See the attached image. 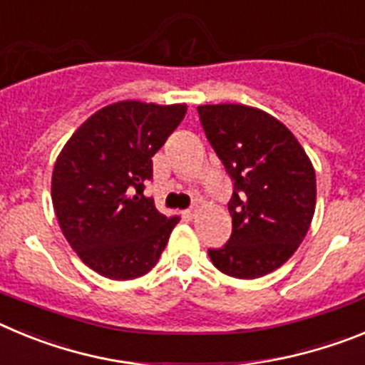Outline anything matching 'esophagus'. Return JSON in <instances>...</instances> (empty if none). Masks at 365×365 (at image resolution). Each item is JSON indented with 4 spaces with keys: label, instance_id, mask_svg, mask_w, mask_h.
<instances>
[{
    "label": "esophagus",
    "instance_id": "obj_1",
    "mask_svg": "<svg viewBox=\"0 0 365 365\" xmlns=\"http://www.w3.org/2000/svg\"><path fill=\"white\" fill-rule=\"evenodd\" d=\"M186 215H188V217H195V215H197V206L188 208V210H186Z\"/></svg>",
    "mask_w": 365,
    "mask_h": 365
}]
</instances>
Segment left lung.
<instances>
[{"instance_id":"left-lung-1","label":"left lung","mask_w":365,"mask_h":365,"mask_svg":"<svg viewBox=\"0 0 365 365\" xmlns=\"http://www.w3.org/2000/svg\"><path fill=\"white\" fill-rule=\"evenodd\" d=\"M206 138L232 179V235L208 248L232 278L282 267L303 241L316 206L314 168L294 135L269 113L241 104L199 106Z\"/></svg>"}]
</instances>
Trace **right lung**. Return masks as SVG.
Returning <instances> with one entry per match:
<instances>
[{"instance_id": "1", "label": "right lung", "mask_w": 365, "mask_h": 365, "mask_svg": "<svg viewBox=\"0 0 365 365\" xmlns=\"http://www.w3.org/2000/svg\"><path fill=\"white\" fill-rule=\"evenodd\" d=\"M186 115L185 104L124 100L74 131L53 172V206L66 240L89 269L109 279L150 272L179 217L144 195L153 157Z\"/></svg>"}]
</instances>
